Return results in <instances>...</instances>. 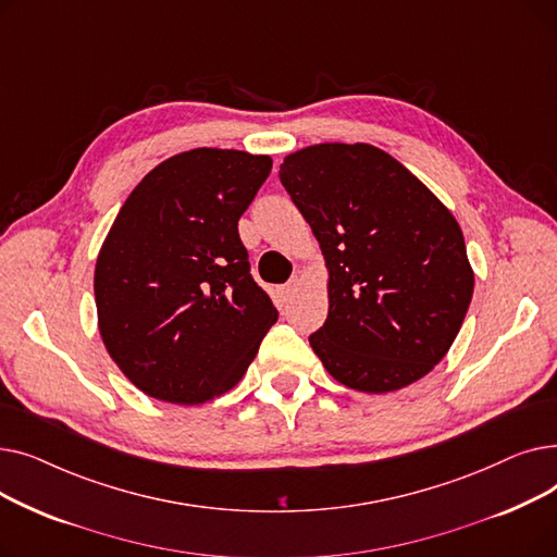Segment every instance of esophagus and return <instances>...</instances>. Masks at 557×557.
<instances>
[{
    "mask_svg": "<svg viewBox=\"0 0 557 557\" xmlns=\"http://www.w3.org/2000/svg\"><path fill=\"white\" fill-rule=\"evenodd\" d=\"M298 290H300V280H298V277H294V280H290L288 284H284V286L280 288V298H282V302H284V305H288L290 300H294V298L298 296Z\"/></svg>",
    "mask_w": 557,
    "mask_h": 557,
    "instance_id": "34e87169",
    "label": "esophagus"
}]
</instances>
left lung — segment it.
I'll list each match as a JSON object with an SVG mask.
<instances>
[{
	"mask_svg": "<svg viewBox=\"0 0 557 557\" xmlns=\"http://www.w3.org/2000/svg\"><path fill=\"white\" fill-rule=\"evenodd\" d=\"M280 181L330 271V313L309 343L347 388L391 393L449 352L474 294L454 214L370 144H315Z\"/></svg>",
	"mask_w": 557,
	"mask_h": 557,
	"instance_id": "8db88e82",
	"label": "left lung"
}]
</instances>
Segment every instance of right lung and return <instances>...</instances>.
I'll list each match as a JSON object with an SVG mask.
<instances>
[{
    "mask_svg": "<svg viewBox=\"0 0 557 557\" xmlns=\"http://www.w3.org/2000/svg\"><path fill=\"white\" fill-rule=\"evenodd\" d=\"M273 160L194 149L131 191L95 269L99 332L149 397L205 404L239 382L277 320L250 275L239 219Z\"/></svg>",
    "mask_w": 557,
    "mask_h": 557,
    "instance_id": "add662e5",
    "label": "right lung"
}]
</instances>
